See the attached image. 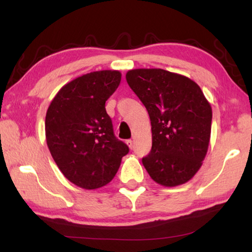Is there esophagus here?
<instances>
[{
	"mask_svg": "<svg viewBox=\"0 0 252 252\" xmlns=\"http://www.w3.org/2000/svg\"><path fill=\"white\" fill-rule=\"evenodd\" d=\"M126 144L130 149L133 148V141H132V140H126Z\"/></svg>",
	"mask_w": 252,
	"mask_h": 252,
	"instance_id": "obj_1",
	"label": "esophagus"
}]
</instances>
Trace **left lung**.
Wrapping results in <instances>:
<instances>
[{
  "label": "left lung",
  "instance_id": "obj_1",
  "mask_svg": "<svg viewBox=\"0 0 252 252\" xmlns=\"http://www.w3.org/2000/svg\"><path fill=\"white\" fill-rule=\"evenodd\" d=\"M126 82L148 110L152 149L142 159L163 187L188 182L201 168L211 134L212 109L201 89L185 75L162 69H133Z\"/></svg>",
  "mask_w": 252,
  "mask_h": 252
}]
</instances>
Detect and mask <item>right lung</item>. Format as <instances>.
<instances>
[{"label": "right lung", "mask_w": 252, "mask_h": 252, "mask_svg": "<svg viewBox=\"0 0 252 252\" xmlns=\"http://www.w3.org/2000/svg\"><path fill=\"white\" fill-rule=\"evenodd\" d=\"M121 72L83 74L60 89L46 111L45 139L67 180L94 190L112 180L129 148L114 136L105 101L121 82Z\"/></svg>", "instance_id": "obj_1"}]
</instances>
